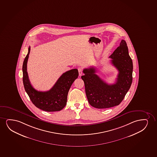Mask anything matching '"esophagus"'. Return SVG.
I'll return each instance as SVG.
<instances>
[{
    "mask_svg": "<svg viewBox=\"0 0 157 157\" xmlns=\"http://www.w3.org/2000/svg\"><path fill=\"white\" fill-rule=\"evenodd\" d=\"M78 72H79V75H82V68L81 67H79L78 69Z\"/></svg>",
    "mask_w": 157,
    "mask_h": 157,
    "instance_id": "esophagus-1",
    "label": "esophagus"
}]
</instances>
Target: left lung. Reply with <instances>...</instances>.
I'll return each instance as SVG.
<instances>
[{
    "instance_id": "left-lung-1",
    "label": "left lung",
    "mask_w": 157,
    "mask_h": 157,
    "mask_svg": "<svg viewBox=\"0 0 157 157\" xmlns=\"http://www.w3.org/2000/svg\"><path fill=\"white\" fill-rule=\"evenodd\" d=\"M111 63L118 70L115 84L109 85L96 73L95 68L91 67L83 70L82 75L88 101L92 106L106 109L118 105L128 91L132 80V59L129 55L126 42L122 40L120 46L110 56Z\"/></svg>"
}]
</instances>
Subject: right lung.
Masks as SVG:
<instances>
[{"instance_id":"right-lung-1","label":"right lung","mask_w":157,"mask_h":157,"mask_svg":"<svg viewBox=\"0 0 157 157\" xmlns=\"http://www.w3.org/2000/svg\"><path fill=\"white\" fill-rule=\"evenodd\" d=\"M30 52V47H29L28 53L22 66L23 82L25 92L33 104L41 110L47 112L61 110L67 104V94L72 84L78 77V70L74 69L63 73L48 91H38L31 85L27 72V62Z\"/></svg>"}]
</instances>
